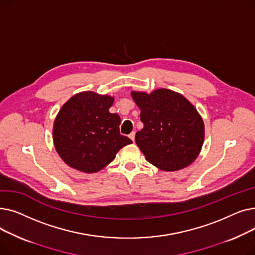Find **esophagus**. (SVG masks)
Returning a JSON list of instances; mask_svg holds the SVG:
<instances>
[{"instance_id":"1","label":"esophagus","mask_w":255,"mask_h":255,"mask_svg":"<svg viewBox=\"0 0 255 255\" xmlns=\"http://www.w3.org/2000/svg\"><path fill=\"white\" fill-rule=\"evenodd\" d=\"M129 137L131 138V140L134 142V140H135V132H131L130 134H129Z\"/></svg>"}]
</instances>
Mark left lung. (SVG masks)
Wrapping results in <instances>:
<instances>
[{"label":"left lung","instance_id":"obj_1","mask_svg":"<svg viewBox=\"0 0 255 255\" xmlns=\"http://www.w3.org/2000/svg\"><path fill=\"white\" fill-rule=\"evenodd\" d=\"M140 109L143 128L135 142L148 161L165 171L191 164L204 143L205 126L195 107L181 94L159 89L131 93Z\"/></svg>","mask_w":255,"mask_h":255}]
</instances>
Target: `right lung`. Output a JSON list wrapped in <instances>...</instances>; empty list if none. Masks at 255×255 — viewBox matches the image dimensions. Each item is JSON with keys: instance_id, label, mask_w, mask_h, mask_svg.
<instances>
[{"instance_id": "add662e5", "label": "right lung", "mask_w": 255, "mask_h": 255, "mask_svg": "<svg viewBox=\"0 0 255 255\" xmlns=\"http://www.w3.org/2000/svg\"><path fill=\"white\" fill-rule=\"evenodd\" d=\"M114 98L83 92L74 95L60 110L53 124V143L69 166L97 172L116 158L123 146L132 142L120 133L121 118L111 114Z\"/></svg>"}]
</instances>
